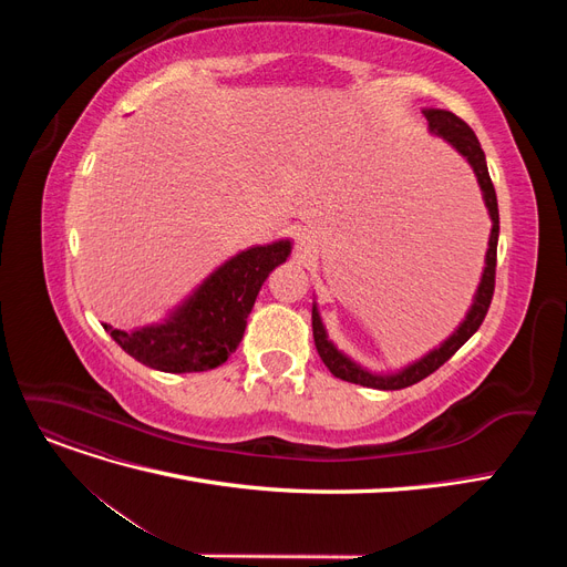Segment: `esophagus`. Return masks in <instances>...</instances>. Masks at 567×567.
<instances>
[{
	"instance_id": "34e87169",
	"label": "esophagus",
	"mask_w": 567,
	"mask_h": 567,
	"mask_svg": "<svg viewBox=\"0 0 567 567\" xmlns=\"http://www.w3.org/2000/svg\"><path fill=\"white\" fill-rule=\"evenodd\" d=\"M312 246H315L312 234H310V231H302V234L298 236V248H300V250H310Z\"/></svg>"
}]
</instances>
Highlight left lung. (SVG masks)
I'll use <instances>...</instances> for the list:
<instances>
[{
  "label": "left lung",
  "instance_id": "1",
  "mask_svg": "<svg viewBox=\"0 0 567 567\" xmlns=\"http://www.w3.org/2000/svg\"><path fill=\"white\" fill-rule=\"evenodd\" d=\"M423 115L427 120V130H431V134L440 136V140H444L452 148H456L461 156L468 161V165L473 167V173H475L477 184H480V192H483V200L487 205L489 219H492V231H489V244H487V255H485L483 279H480V286L475 290V298H473V305H471L466 319L458 323V329L447 340L440 342V348L423 354L421 359H416V362H411L409 367H404L400 371L373 373L364 367H359L357 362H352V359L346 352H340L329 340V333H326L323 321H321L319 310H317V302L312 305V331H315V346H317L321 362L329 367V371L336 375V379L348 381V383H357V385L375 388V390H402V388H409V385L423 381L425 375H431L433 371H437L463 346V342H466L480 329V323H483V319L489 310L492 296H494L496 244H499V205H496L494 184H492L489 173H487L485 151L480 148L475 132L452 111L423 109Z\"/></svg>",
  "mask_w": 567,
  "mask_h": 567
}]
</instances>
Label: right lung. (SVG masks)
I'll list each match as a JSON object with an SVG mask.
<instances>
[{
    "instance_id": "obj_1",
    "label": "right lung",
    "mask_w": 567,
    "mask_h": 567,
    "mask_svg": "<svg viewBox=\"0 0 567 567\" xmlns=\"http://www.w3.org/2000/svg\"><path fill=\"white\" fill-rule=\"evenodd\" d=\"M288 238L252 246L219 265L192 296L161 323L120 331L104 329L136 362L165 373L208 371L225 364L244 338L257 293L274 267L286 262Z\"/></svg>"
}]
</instances>
